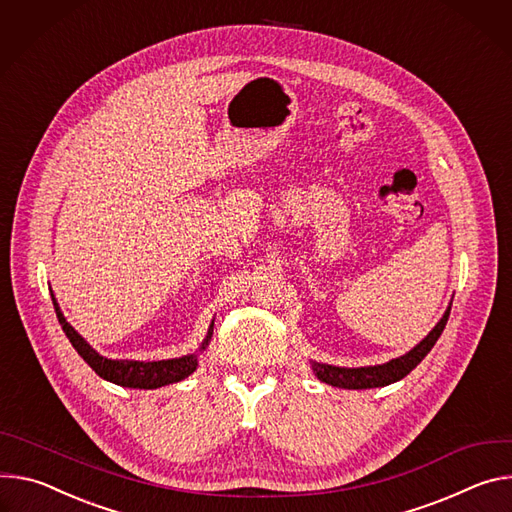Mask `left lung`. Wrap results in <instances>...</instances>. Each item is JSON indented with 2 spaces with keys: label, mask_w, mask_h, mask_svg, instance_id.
<instances>
[{
  "label": "left lung",
  "mask_w": 512,
  "mask_h": 512,
  "mask_svg": "<svg viewBox=\"0 0 512 512\" xmlns=\"http://www.w3.org/2000/svg\"><path fill=\"white\" fill-rule=\"evenodd\" d=\"M449 311H451V307H447L441 321L433 327V331L423 339V342L401 358L390 360L382 366H366V368H337V366H327V364H317L315 362L313 370H315V374L321 382L337 386V388L362 390V388H376V386L392 384L396 380L405 378L431 352V348L435 346L439 335L445 329Z\"/></svg>",
  "instance_id": "1"
}]
</instances>
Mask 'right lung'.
I'll return each instance as SVG.
<instances>
[{
	"label": "right lung",
	"mask_w": 512,
	"mask_h": 512,
	"mask_svg": "<svg viewBox=\"0 0 512 512\" xmlns=\"http://www.w3.org/2000/svg\"><path fill=\"white\" fill-rule=\"evenodd\" d=\"M52 305L56 311V317H59V323L65 331V335L69 337V342L73 344V348L77 350V354L95 370L97 376L120 384V386H128V388H160L166 384L179 382L183 378H187L189 374L195 372L197 368V356H183V358H175V360H160V362H136V360H107L103 356H99L85 339L67 323V319L63 317L59 303L54 301L52 295ZM213 333V323L209 327L207 339L203 342L201 350H205V346L209 344Z\"/></svg>",
	"instance_id": "obj_1"
}]
</instances>
